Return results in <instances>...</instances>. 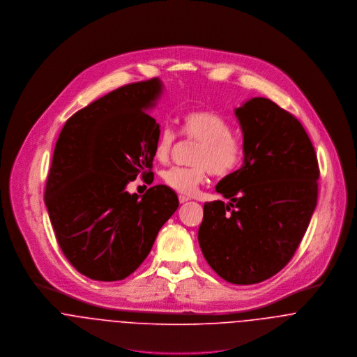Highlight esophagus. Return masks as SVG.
<instances>
[{"instance_id": "obj_1", "label": "esophagus", "mask_w": 357, "mask_h": 357, "mask_svg": "<svg viewBox=\"0 0 357 357\" xmlns=\"http://www.w3.org/2000/svg\"><path fill=\"white\" fill-rule=\"evenodd\" d=\"M190 198L186 197V196H179V202L183 204V202H188Z\"/></svg>"}]
</instances>
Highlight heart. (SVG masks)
I'll list each match as a JSON object with an SVG mask.
<instances>
[{"instance_id": "obj_1", "label": "heart", "mask_w": 357, "mask_h": 357, "mask_svg": "<svg viewBox=\"0 0 357 357\" xmlns=\"http://www.w3.org/2000/svg\"><path fill=\"white\" fill-rule=\"evenodd\" d=\"M182 134L186 139L198 142L192 167H172L162 172L161 179L171 190L192 196L204 183L208 172L213 176L233 174L243 159V145L234 137L231 123L209 111H193L182 119ZM176 144V134L161 128L155 144V159L167 162Z\"/></svg>"}]
</instances>
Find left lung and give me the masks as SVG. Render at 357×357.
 <instances>
[{"instance_id":"left-lung-1","label":"left lung","mask_w":357,"mask_h":357,"mask_svg":"<svg viewBox=\"0 0 357 357\" xmlns=\"http://www.w3.org/2000/svg\"><path fill=\"white\" fill-rule=\"evenodd\" d=\"M243 164L216 186L225 201L204 204L198 243L225 280L253 284L294 256L317 202L319 164L303 124L268 98L236 109Z\"/></svg>"}]
</instances>
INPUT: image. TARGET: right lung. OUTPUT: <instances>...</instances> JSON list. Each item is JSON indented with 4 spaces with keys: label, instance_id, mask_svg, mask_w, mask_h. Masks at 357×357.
<instances>
[{
    "label": "right lung",
    "instance_id": "right-lung-1",
    "mask_svg": "<svg viewBox=\"0 0 357 357\" xmlns=\"http://www.w3.org/2000/svg\"><path fill=\"white\" fill-rule=\"evenodd\" d=\"M161 89L158 78L121 86L74 114L59 135L45 204L61 252L84 277L132 274L179 205L164 185L141 198L126 190L138 175L153 182L160 127L146 109Z\"/></svg>",
    "mask_w": 357,
    "mask_h": 357
}]
</instances>
